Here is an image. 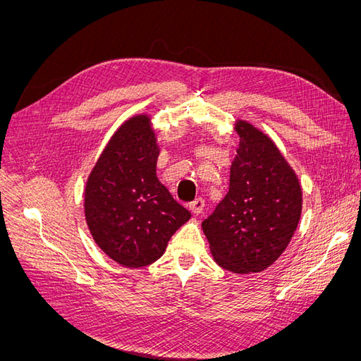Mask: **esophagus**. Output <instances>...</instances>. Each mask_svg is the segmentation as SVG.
<instances>
[{"instance_id":"1","label":"esophagus","mask_w":361,"mask_h":361,"mask_svg":"<svg viewBox=\"0 0 361 361\" xmlns=\"http://www.w3.org/2000/svg\"><path fill=\"white\" fill-rule=\"evenodd\" d=\"M204 207V200L202 197H197L194 202L190 203V211L194 214V215H199Z\"/></svg>"}]
</instances>
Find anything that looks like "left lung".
<instances>
[{
	"instance_id": "obj_1",
	"label": "left lung",
	"mask_w": 361,
	"mask_h": 361,
	"mask_svg": "<svg viewBox=\"0 0 361 361\" xmlns=\"http://www.w3.org/2000/svg\"><path fill=\"white\" fill-rule=\"evenodd\" d=\"M224 199L202 223L214 260L235 274L271 267L297 231L302 191L297 174L268 135L245 120Z\"/></svg>"
}]
</instances>
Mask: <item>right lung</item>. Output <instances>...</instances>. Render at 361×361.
<instances>
[{
	"mask_svg": "<svg viewBox=\"0 0 361 361\" xmlns=\"http://www.w3.org/2000/svg\"><path fill=\"white\" fill-rule=\"evenodd\" d=\"M158 155L150 117H130L108 141L87 179V226L104 253L126 268L154 264L191 218L158 180Z\"/></svg>",
	"mask_w": 361,
	"mask_h": 361,
	"instance_id": "add662e5",
	"label": "right lung"
}]
</instances>
